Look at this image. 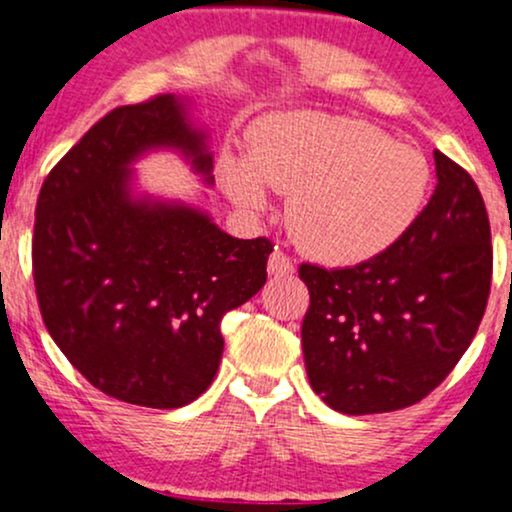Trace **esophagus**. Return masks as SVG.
<instances>
[{"instance_id":"34e87169","label":"esophagus","mask_w":512,"mask_h":512,"mask_svg":"<svg viewBox=\"0 0 512 512\" xmlns=\"http://www.w3.org/2000/svg\"><path fill=\"white\" fill-rule=\"evenodd\" d=\"M267 272L276 276V279H279V276H291L293 274V262L281 250H274L272 255H269Z\"/></svg>"}]
</instances>
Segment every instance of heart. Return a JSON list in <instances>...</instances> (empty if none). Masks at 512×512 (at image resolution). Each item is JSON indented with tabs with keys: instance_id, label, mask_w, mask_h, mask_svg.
Instances as JSON below:
<instances>
[{
	"instance_id": "obj_1",
	"label": "heart",
	"mask_w": 512,
	"mask_h": 512,
	"mask_svg": "<svg viewBox=\"0 0 512 512\" xmlns=\"http://www.w3.org/2000/svg\"><path fill=\"white\" fill-rule=\"evenodd\" d=\"M219 180L248 214L269 209V187L291 192L298 245L327 264H358L390 250L414 226L431 190V166L363 120L284 113L252 129L250 156L226 151Z\"/></svg>"
}]
</instances>
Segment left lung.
<instances>
[{"label": "left lung", "instance_id": "1", "mask_svg": "<svg viewBox=\"0 0 512 512\" xmlns=\"http://www.w3.org/2000/svg\"><path fill=\"white\" fill-rule=\"evenodd\" d=\"M438 185L414 226L373 260L301 264L303 358L322 402L351 416L424 399L472 344L491 289V228L467 170L436 151Z\"/></svg>", "mask_w": 512, "mask_h": 512}]
</instances>
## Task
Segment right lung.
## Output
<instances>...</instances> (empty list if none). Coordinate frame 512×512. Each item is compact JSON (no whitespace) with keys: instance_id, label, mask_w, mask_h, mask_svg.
I'll return each mask as SVG.
<instances>
[{"instance_id":"1","label":"right lung","mask_w":512,"mask_h":512,"mask_svg":"<svg viewBox=\"0 0 512 512\" xmlns=\"http://www.w3.org/2000/svg\"><path fill=\"white\" fill-rule=\"evenodd\" d=\"M192 98L156 96L96 122L40 187L33 279L50 337L93 387L178 409L214 380L221 320L267 281V238L240 240L199 204L142 192L134 163L175 151L214 185Z\"/></svg>"}]
</instances>
